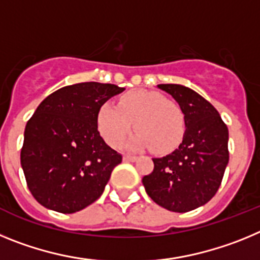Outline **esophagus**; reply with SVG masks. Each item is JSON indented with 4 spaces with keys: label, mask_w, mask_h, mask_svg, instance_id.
<instances>
[{
    "label": "esophagus",
    "mask_w": 260,
    "mask_h": 260,
    "mask_svg": "<svg viewBox=\"0 0 260 260\" xmlns=\"http://www.w3.org/2000/svg\"><path fill=\"white\" fill-rule=\"evenodd\" d=\"M135 160H137V156H132V155L123 156V161H135Z\"/></svg>",
    "instance_id": "1"
}]
</instances>
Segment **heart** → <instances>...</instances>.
<instances>
[{"instance_id":"b5f03b06","label":"heart","mask_w":260,"mask_h":260,"mask_svg":"<svg viewBox=\"0 0 260 260\" xmlns=\"http://www.w3.org/2000/svg\"><path fill=\"white\" fill-rule=\"evenodd\" d=\"M133 123L138 132L128 142L133 151L151 147L153 152H171L185 134L182 109L158 92L134 89L119 99L118 107L105 103L99 109V130L110 146H121Z\"/></svg>"}]
</instances>
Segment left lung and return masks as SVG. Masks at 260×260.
Returning <instances> with one entry per match:
<instances>
[{
    "instance_id": "obj_1",
    "label": "left lung",
    "mask_w": 260,
    "mask_h": 260,
    "mask_svg": "<svg viewBox=\"0 0 260 260\" xmlns=\"http://www.w3.org/2000/svg\"><path fill=\"white\" fill-rule=\"evenodd\" d=\"M157 87L180 105L186 130L177 150L152 158V173L142 182L156 204L172 212H189L219 190L229 161L228 127L213 105L194 89L181 84Z\"/></svg>"
}]
</instances>
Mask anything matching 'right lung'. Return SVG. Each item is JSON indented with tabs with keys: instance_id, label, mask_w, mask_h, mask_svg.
Returning a JSON list of instances; mask_svg holds the SVG:
<instances>
[{
	"instance_id": "add662e5",
	"label": "right lung",
	"mask_w": 260,
	"mask_h": 260,
	"mask_svg": "<svg viewBox=\"0 0 260 260\" xmlns=\"http://www.w3.org/2000/svg\"><path fill=\"white\" fill-rule=\"evenodd\" d=\"M123 89L84 82L62 87L40 103L24 128L20 164L41 206L74 213L102 197L122 156L100 137L98 113Z\"/></svg>"
}]
</instances>
